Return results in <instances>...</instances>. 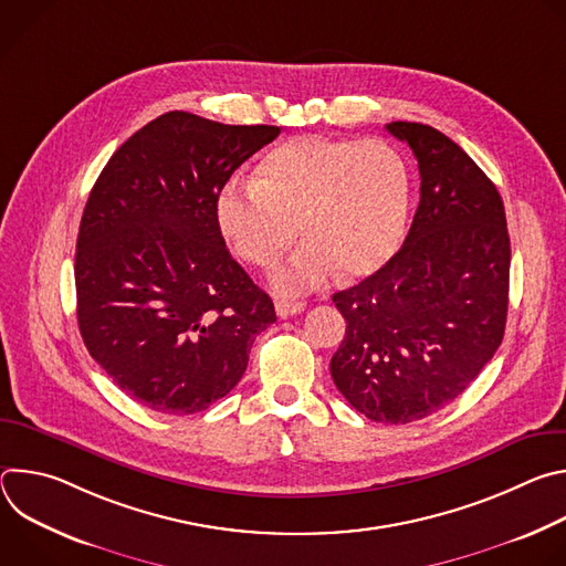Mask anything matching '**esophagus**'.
Instances as JSON below:
<instances>
[{
	"label": "esophagus",
	"mask_w": 566,
	"mask_h": 566,
	"mask_svg": "<svg viewBox=\"0 0 566 566\" xmlns=\"http://www.w3.org/2000/svg\"><path fill=\"white\" fill-rule=\"evenodd\" d=\"M304 308H306V304L300 302V300H275V313H277L280 317L297 315V313H302Z\"/></svg>",
	"instance_id": "34e87169"
}]
</instances>
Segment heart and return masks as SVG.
<instances>
[{
    "label": "heart",
    "mask_w": 566,
    "mask_h": 566,
    "mask_svg": "<svg viewBox=\"0 0 566 566\" xmlns=\"http://www.w3.org/2000/svg\"><path fill=\"white\" fill-rule=\"evenodd\" d=\"M410 210V172L387 140L297 136L273 147L255 181H232L217 221L232 251L271 269L300 234L306 239L275 273L280 291L325 284L336 271L358 282L398 251Z\"/></svg>",
    "instance_id": "obj_1"
}]
</instances>
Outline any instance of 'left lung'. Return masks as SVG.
Wrapping results in <instances>:
<instances>
[{
    "mask_svg": "<svg viewBox=\"0 0 566 566\" xmlns=\"http://www.w3.org/2000/svg\"><path fill=\"white\" fill-rule=\"evenodd\" d=\"M419 160L421 201L400 251L334 302L347 332L332 378L376 423L446 408L502 345L511 237L495 184L446 134L396 120Z\"/></svg>",
    "mask_w": 566,
    "mask_h": 566,
    "instance_id": "1",
    "label": "left lung"
}]
</instances>
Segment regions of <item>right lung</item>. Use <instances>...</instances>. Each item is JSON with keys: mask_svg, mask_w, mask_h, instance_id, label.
<instances>
[{"mask_svg": "<svg viewBox=\"0 0 566 566\" xmlns=\"http://www.w3.org/2000/svg\"><path fill=\"white\" fill-rule=\"evenodd\" d=\"M277 134L168 112L129 136L92 188L75 244L80 336L154 412L208 410L275 322L273 300L226 249L217 199Z\"/></svg>", "mask_w": 566, "mask_h": 566, "instance_id": "obj_1", "label": "right lung"}]
</instances>
